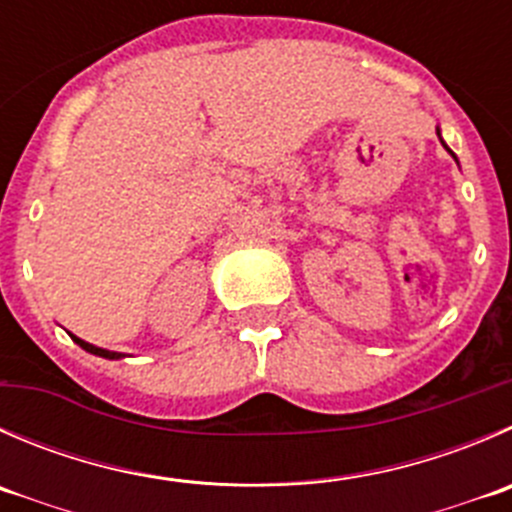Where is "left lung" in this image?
Segmentation results:
<instances>
[{"mask_svg":"<svg viewBox=\"0 0 512 512\" xmlns=\"http://www.w3.org/2000/svg\"><path fill=\"white\" fill-rule=\"evenodd\" d=\"M438 137H440V132H438ZM443 147H445V142H443ZM445 150H448V147H445ZM450 155H453V152H450Z\"/></svg>","mask_w":512,"mask_h":512,"instance_id":"obj_1","label":"left lung"}]
</instances>
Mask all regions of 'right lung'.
Returning <instances> with one entry per match:
<instances>
[{
    "label": "right lung",
    "instance_id": "1",
    "mask_svg": "<svg viewBox=\"0 0 512 512\" xmlns=\"http://www.w3.org/2000/svg\"><path fill=\"white\" fill-rule=\"evenodd\" d=\"M72 337H74V335H72ZM74 342H77V345L82 347V350L92 352V355H99V357H107V360H117V357H122V355H119V352H109V350H102V347H94V345H89V342L79 340V337H74Z\"/></svg>",
    "mask_w": 512,
    "mask_h": 512
}]
</instances>
